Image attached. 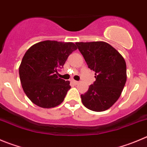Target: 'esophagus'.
I'll return each instance as SVG.
<instances>
[{
    "label": "esophagus",
    "instance_id": "34e87169",
    "mask_svg": "<svg viewBox=\"0 0 147 147\" xmlns=\"http://www.w3.org/2000/svg\"><path fill=\"white\" fill-rule=\"evenodd\" d=\"M72 83H73V84H74L75 85H77V84H79V82H77V81L73 80V81H72Z\"/></svg>",
    "mask_w": 147,
    "mask_h": 147
}]
</instances>
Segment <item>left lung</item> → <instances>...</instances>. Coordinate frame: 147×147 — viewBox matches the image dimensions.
Masks as SVG:
<instances>
[{"label": "left lung", "instance_id": "obj_1", "mask_svg": "<svg viewBox=\"0 0 147 147\" xmlns=\"http://www.w3.org/2000/svg\"><path fill=\"white\" fill-rule=\"evenodd\" d=\"M88 67L95 72L96 81L81 95L89 110L102 112L119 99L126 82V64L123 57L105 42H76Z\"/></svg>", "mask_w": 147, "mask_h": 147}]
</instances>
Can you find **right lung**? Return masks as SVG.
<instances>
[{
    "instance_id": "right-lung-1",
    "label": "right lung",
    "mask_w": 147,
    "mask_h": 147,
    "mask_svg": "<svg viewBox=\"0 0 147 147\" xmlns=\"http://www.w3.org/2000/svg\"><path fill=\"white\" fill-rule=\"evenodd\" d=\"M77 49L73 42L45 40L29 47L19 72L23 90L34 105L42 108L59 105L71 89L69 81L58 78V70Z\"/></svg>"
}]
</instances>
